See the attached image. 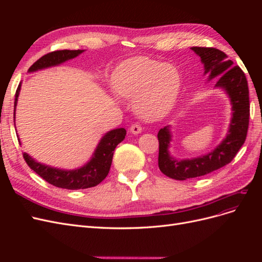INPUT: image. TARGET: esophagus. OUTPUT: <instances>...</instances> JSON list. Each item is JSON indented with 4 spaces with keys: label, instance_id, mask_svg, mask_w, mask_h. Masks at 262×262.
<instances>
[{
    "label": "esophagus",
    "instance_id": "esophagus-1",
    "mask_svg": "<svg viewBox=\"0 0 262 262\" xmlns=\"http://www.w3.org/2000/svg\"><path fill=\"white\" fill-rule=\"evenodd\" d=\"M130 132H131L132 134H139V133L142 132V126H141L140 124L134 123V124H132V125L130 126Z\"/></svg>",
    "mask_w": 262,
    "mask_h": 262
}]
</instances>
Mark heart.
I'll return each mask as SVG.
<instances>
[{
  "label": "heart",
  "mask_w": 262,
  "mask_h": 262,
  "mask_svg": "<svg viewBox=\"0 0 262 262\" xmlns=\"http://www.w3.org/2000/svg\"><path fill=\"white\" fill-rule=\"evenodd\" d=\"M114 91L133 100L137 115L146 121H155L171 112L181 89L178 69L145 57L125 60L112 76Z\"/></svg>",
  "instance_id": "b5f03b06"
}]
</instances>
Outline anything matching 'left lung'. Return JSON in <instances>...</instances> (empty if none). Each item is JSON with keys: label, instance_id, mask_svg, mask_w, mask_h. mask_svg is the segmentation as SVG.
<instances>
[{"label": "left lung", "instance_id": "8db88e82", "mask_svg": "<svg viewBox=\"0 0 262 262\" xmlns=\"http://www.w3.org/2000/svg\"><path fill=\"white\" fill-rule=\"evenodd\" d=\"M191 50L200 57L203 75L208 76L207 82L217 78L214 89L227 95L233 113L225 138L211 152L196 157L172 156L169 150L172 142L171 126L166 125L158 131V167L164 175L176 180L204 176L231 163L244 144L249 124V91L242 69L234 67V62L219 49L192 47Z\"/></svg>", "mask_w": 262, "mask_h": 262}]
</instances>
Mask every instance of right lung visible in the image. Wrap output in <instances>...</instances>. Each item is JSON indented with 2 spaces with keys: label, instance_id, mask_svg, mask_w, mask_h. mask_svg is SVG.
I'll return each instance as SVG.
<instances>
[{
  "label": "right lung",
  "instance_id": "add662e5",
  "mask_svg": "<svg viewBox=\"0 0 262 262\" xmlns=\"http://www.w3.org/2000/svg\"><path fill=\"white\" fill-rule=\"evenodd\" d=\"M85 50H60L53 51L43 55L39 60H37L28 70V73H34L37 71H41L45 69H49L53 67H59L69 60L76 58L77 55L83 53ZM21 82L19 83L16 94H15L14 102V124L15 116H16V106L18 101V96L20 93ZM16 125V124H15ZM16 130V126H15ZM17 134V133H16ZM126 131L124 128L113 129L106 132L99 140L98 144L93 152L92 156L81 167L75 169H63L53 167L50 165H46L36 161L28 153H24V158L29 167L33 169L39 176L43 178L49 184L59 187L62 189L77 190L86 189L97 186L104 180L110 169L113 162L114 150L116 146L122 142L125 138ZM17 139L19 144L21 145L20 139L17 134Z\"/></svg>",
  "mask_w": 262,
  "mask_h": 262
}]
</instances>
